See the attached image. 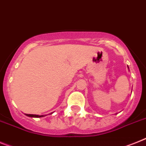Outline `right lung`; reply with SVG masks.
<instances>
[{"instance_id":"add662e5","label":"right lung","mask_w":146,"mask_h":146,"mask_svg":"<svg viewBox=\"0 0 146 146\" xmlns=\"http://www.w3.org/2000/svg\"><path fill=\"white\" fill-rule=\"evenodd\" d=\"M28 117H44V115H37V114H25Z\"/></svg>"}]
</instances>
